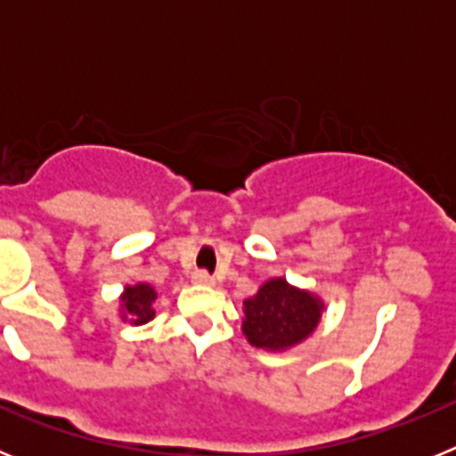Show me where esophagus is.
Segmentation results:
<instances>
[{
    "label": "esophagus",
    "instance_id": "esophagus-1",
    "mask_svg": "<svg viewBox=\"0 0 456 456\" xmlns=\"http://www.w3.org/2000/svg\"><path fill=\"white\" fill-rule=\"evenodd\" d=\"M191 281H193V283H196V285H215V278L209 276L208 272H193Z\"/></svg>",
    "mask_w": 456,
    "mask_h": 456
}]
</instances>
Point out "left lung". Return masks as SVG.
Listing matches in <instances>:
<instances>
[{
	"label": "left lung",
	"instance_id": "1",
	"mask_svg": "<svg viewBox=\"0 0 456 456\" xmlns=\"http://www.w3.org/2000/svg\"><path fill=\"white\" fill-rule=\"evenodd\" d=\"M324 310L326 304L315 292L297 288L283 276L269 278L244 301L241 333L256 349L288 352L315 333Z\"/></svg>",
	"mask_w": 456,
	"mask_h": 456
}]
</instances>
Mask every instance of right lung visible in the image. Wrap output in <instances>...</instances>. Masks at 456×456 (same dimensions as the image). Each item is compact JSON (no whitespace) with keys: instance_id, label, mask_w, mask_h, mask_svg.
I'll list each match as a JSON object with an SVG mask.
<instances>
[{"instance_id":"obj_1","label":"right lung","mask_w":456,"mask_h":456,"mask_svg":"<svg viewBox=\"0 0 456 456\" xmlns=\"http://www.w3.org/2000/svg\"><path fill=\"white\" fill-rule=\"evenodd\" d=\"M157 297H159V292L148 283L125 285L123 292H120L118 297L120 320L130 322V324L134 326L151 322L152 317H155V308H152V304L157 301Z\"/></svg>"}]
</instances>
